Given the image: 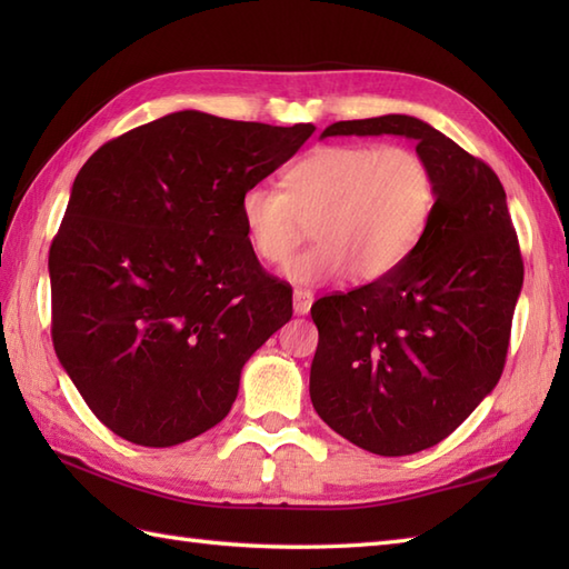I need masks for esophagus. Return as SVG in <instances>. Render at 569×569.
Here are the masks:
<instances>
[{"instance_id":"obj_1","label":"esophagus","mask_w":569,"mask_h":569,"mask_svg":"<svg viewBox=\"0 0 569 569\" xmlns=\"http://www.w3.org/2000/svg\"><path fill=\"white\" fill-rule=\"evenodd\" d=\"M312 306V293L303 291V288H296L293 291V312L296 316H308Z\"/></svg>"}]
</instances>
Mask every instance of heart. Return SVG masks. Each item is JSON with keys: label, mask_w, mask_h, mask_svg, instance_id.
Masks as SVG:
<instances>
[{"label": "heart", "mask_w": 569, "mask_h": 569, "mask_svg": "<svg viewBox=\"0 0 569 569\" xmlns=\"http://www.w3.org/2000/svg\"><path fill=\"white\" fill-rule=\"evenodd\" d=\"M281 188L253 183L239 220L257 259L288 261L312 224L318 244L286 266L288 281L318 286L349 276L377 283L416 249L438 198L428 161L410 147L330 143L288 168Z\"/></svg>", "instance_id": "heart-1"}]
</instances>
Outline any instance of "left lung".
Masks as SVG:
<instances>
[{
    "label": "left lung",
    "mask_w": 569,
    "mask_h": 569,
    "mask_svg": "<svg viewBox=\"0 0 569 569\" xmlns=\"http://www.w3.org/2000/svg\"><path fill=\"white\" fill-rule=\"evenodd\" d=\"M381 134L416 141L438 198L393 273L310 308V401L361 450L401 457L445 440L499 383L523 259L497 173L422 119L335 122L322 139Z\"/></svg>",
    "instance_id": "left-lung-1"
}]
</instances>
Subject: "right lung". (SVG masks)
<instances>
[{
  "label": "right lung",
  "instance_id": "obj_1",
  "mask_svg": "<svg viewBox=\"0 0 569 569\" xmlns=\"http://www.w3.org/2000/svg\"><path fill=\"white\" fill-rule=\"evenodd\" d=\"M316 127L166 114L107 141L48 253L53 347L84 403L134 445L171 447L232 408L249 357L293 316L239 220Z\"/></svg>",
  "mask_w": 569,
  "mask_h": 569
}]
</instances>
